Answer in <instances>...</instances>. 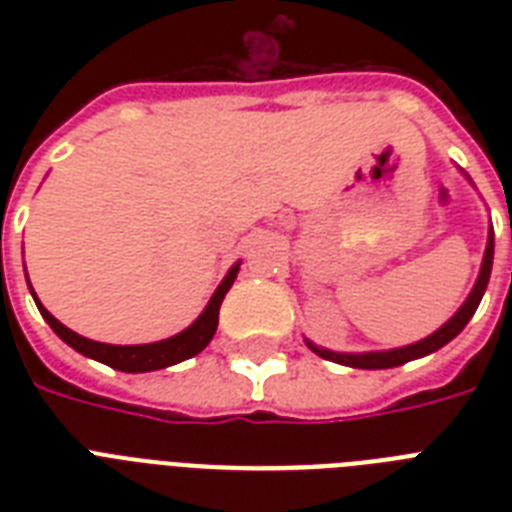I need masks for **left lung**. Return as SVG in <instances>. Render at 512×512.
<instances>
[{
    "mask_svg": "<svg viewBox=\"0 0 512 512\" xmlns=\"http://www.w3.org/2000/svg\"><path fill=\"white\" fill-rule=\"evenodd\" d=\"M492 260H494V236L489 233V244H486V255H484V265H481V273H478V281L470 297L462 303V308L454 313L452 319L446 321L444 327L433 332L425 340L414 342V345H406V348H396V350H382V353H332V350L316 348L313 342H308V348L313 353H319L321 358H327V361H337L342 366H353V369H390V366H401L406 361H412V358H422L433 353V350L444 348L446 342L454 340V337L460 335L465 324L473 319V313H476L478 303H481V297L486 292V284H489V276H492Z\"/></svg>",
    "mask_w": 512,
    "mask_h": 512,
    "instance_id": "8db88e82",
    "label": "left lung"
}]
</instances>
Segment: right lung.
Segmentation results:
<instances>
[{
    "label": "right lung",
    "instance_id": "1",
    "mask_svg": "<svg viewBox=\"0 0 512 512\" xmlns=\"http://www.w3.org/2000/svg\"><path fill=\"white\" fill-rule=\"evenodd\" d=\"M236 273H239V265H233L231 271H228V276H225L223 284L217 287V292L212 295V300H209V305L204 308V313L193 321L191 327L185 329V332H180V335L170 337V340L151 342V345H106V342L87 340V337L76 335V332H71L68 327H63L39 300H36V308H39V313L44 316V321L55 329V335L63 342H68L74 350H79L82 356H90L95 358V361H100V364L114 366L119 372H154V369L180 364L185 358L196 356V353H201V350L207 348L209 340L215 337L220 303H223L225 292L231 289Z\"/></svg>",
    "mask_w": 512,
    "mask_h": 512
}]
</instances>
